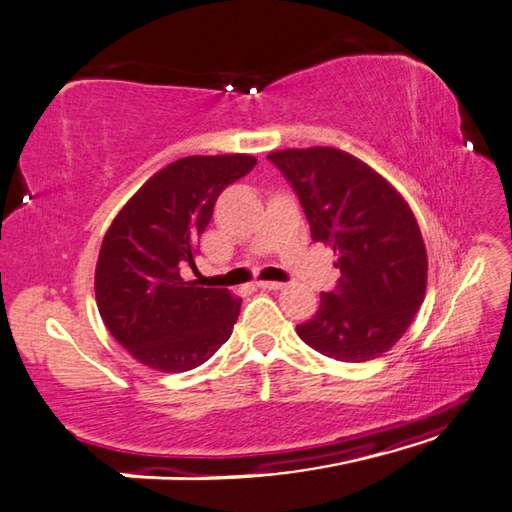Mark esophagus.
Wrapping results in <instances>:
<instances>
[{
	"label": "esophagus",
	"mask_w": 512,
	"mask_h": 512,
	"mask_svg": "<svg viewBox=\"0 0 512 512\" xmlns=\"http://www.w3.org/2000/svg\"><path fill=\"white\" fill-rule=\"evenodd\" d=\"M257 286L264 288V290H279L284 284L282 282H257Z\"/></svg>",
	"instance_id": "34e87169"
}]
</instances>
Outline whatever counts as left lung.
<instances>
[{
    "instance_id": "obj_1",
    "label": "left lung",
    "mask_w": 512,
    "mask_h": 512,
    "mask_svg": "<svg viewBox=\"0 0 512 512\" xmlns=\"http://www.w3.org/2000/svg\"><path fill=\"white\" fill-rule=\"evenodd\" d=\"M268 159L297 193L313 242L333 248L342 273L297 335L339 362L382 357L426 297L428 257L413 210L377 170L339 148H286Z\"/></svg>"
}]
</instances>
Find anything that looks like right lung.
I'll use <instances>...</instances> for the list:
<instances>
[{"mask_svg":"<svg viewBox=\"0 0 512 512\" xmlns=\"http://www.w3.org/2000/svg\"><path fill=\"white\" fill-rule=\"evenodd\" d=\"M253 155H190L159 170L106 230L95 299L106 328L139 364L184 373L233 333L242 299L179 275L195 268L222 190L255 168Z\"/></svg>","mask_w":512,"mask_h":512,"instance_id":"right-lung-1","label":"right lung"}]
</instances>
